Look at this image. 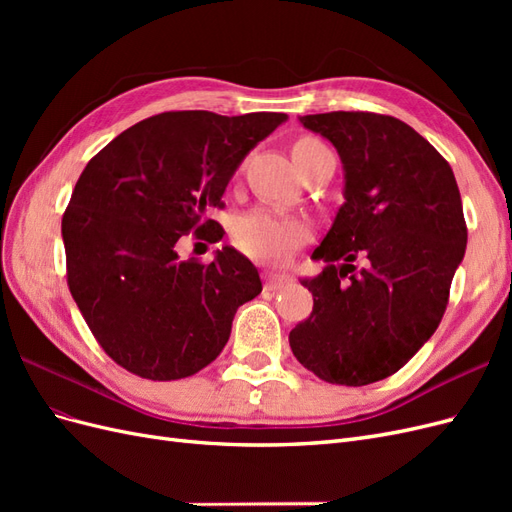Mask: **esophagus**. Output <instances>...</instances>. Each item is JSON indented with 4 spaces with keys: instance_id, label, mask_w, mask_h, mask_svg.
<instances>
[{
    "instance_id": "obj_1",
    "label": "esophagus",
    "mask_w": 512,
    "mask_h": 512,
    "mask_svg": "<svg viewBox=\"0 0 512 512\" xmlns=\"http://www.w3.org/2000/svg\"><path fill=\"white\" fill-rule=\"evenodd\" d=\"M292 284V277L288 273H265V288L267 290H280Z\"/></svg>"
}]
</instances>
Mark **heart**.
<instances>
[{
    "instance_id": "1",
    "label": "heart",
    "mask_w": 512,
    "mask_h": 512,
    "mask_svg": "<svg viewBox=\"0 0 512 512\" xmlns=\"http://www.w3.org/2000/svg\"><path fill=\"white\" fill-rule=\"evenodd\" d=\"M324 151L329 149L312 136H303L292 143V158L299 170ZM309 237H312V226L305 218L265 207L247 211L232 224V241L245 256L256 260L280 262L299 245L309 241Z\"/></svg>"
}]
</instances>
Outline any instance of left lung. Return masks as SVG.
Listing matches in <instances>:
<instances>
[{"mask_svg":"<svg viewBox=\"0 0 512 512\" xmlns=\"http://www.w3.org/2000/svg\"><path fill=\"white\" fill-rule=\"evenodd\" d=\"M301 123L335 145L346 203L314 250L327 267L301 282L314 309L288 342L320 380L371 384L404 367L446 312L468 243L459 188L436 147L391 115L333 111Z\"/></svg>","mask_w":512,"mask_h":512,"instance_id":"1","label":"left lung"}]
</instances>
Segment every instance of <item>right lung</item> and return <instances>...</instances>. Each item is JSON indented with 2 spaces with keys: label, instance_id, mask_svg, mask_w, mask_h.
Instances as JSON below:
<instances>
[{
  "label": "right lung",
  "instance_id": "add662e5",
  "mask_svg": "<svg viewBox=\"0 0 512 512\" xmlns=\"http://www.w3.org/2000/svg\"><path fill=\"white\" fill-rule=\"evenodd\" d=\"M284 113L224 117L170 111L138 121L85 166L61 218L66 275L89 331L111 359L147 380H181L218 359L239 305L258 297L256 267L232 247L181 260L190 235L224 228L207 211L247 151Z\"/></svg>",
  "mask_w": 512,
  "mask_h": 512
}]
</instances>
